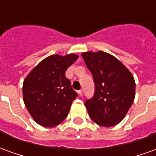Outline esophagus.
<instances>
[{
  "label": "esophagus",
  "mask_w": 156,
  "mask_h": 156,
  "mask_svg": "<svg viewBox=\"0 0 156 156\" xmlns=\"http://www.w3.org/2000/svg\"><path fill=\"white\" fill-rule=\"evenodd\" d=\"M78 94L80 95V96H82V94H83V90L82 89H80V90H78Z\"/></svg>",
  "instance_id": "esophagus-1"
}]
</instances>
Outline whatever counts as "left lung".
<instances>
[{
  "label": "left lung",
  "mask_w": 156,
  "mask_h": 156,
  "mask_svg": "<svg viewBox=\"0 0 156 156\" xmlns=\"http://www.w3.org/2000/svg\"><path fill=\"white\" fill-rule=\"evenodd\" d=\"M82 57L94 82V97L84 104L88 115L104 127L119 124L134 102V77L122 62L107 52L88 51Z\"/></svg>",
  "instance_id": "left-lung-1"
}]
</instances>
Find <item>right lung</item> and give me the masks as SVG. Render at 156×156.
I'll return each instance as SVG.
<instances>
[{"label":"right lung","instance_id":"add662e5","mask_svg":"<svg viewBox=\"0 0 156 156\" xmlns=\"http://www.w3.org/2000/svg\"><path fill=\"white\" fill-rule=\"evenodd\" d=\"M78 56L51 55L33 68L23 83V99L34 120L44 127H54L68 116L78 96L66 78V70Z\"/></svg>","mask_w":156,"mask_h":156}]
</instances>
